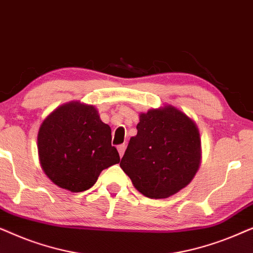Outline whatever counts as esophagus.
I'll return each instance as SVG.
<instances>
[{"instance_id": "esophagus-1", "label": "esophagus", "mask_w": 253, "mask_h": 253, "mask_svg": "<svg viewBox=\"0 0 253 253\" xmlns=\"http://www.w3.org/2000/svg\"><path fill=\"white\" fill-rule=\"evenodd\" d=\"M126 144H121V145H119V146H117V151H119L120 157H123L124 152H126Z\"/></svg>"}]
</instances>
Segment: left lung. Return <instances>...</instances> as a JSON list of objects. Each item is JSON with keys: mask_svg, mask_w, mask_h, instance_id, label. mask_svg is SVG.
<instances>
[{"mask_svg": "<svg viewBox=\"0 0 253 253\" xmlns=\"http://www.w3.org/2000/svg\"><path fill=\"white\" fill-rule=\"evenodd\" d=\"M121 168L134 188L152 199L168 198L184 189L202 161V141L195 121L171 105L139 115Z\"/></svg>", "mask_w": 253, "mask_h": 253, "instance_id": "1", "label": "left lung"}]
</instances>
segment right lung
<instances>
[{"instance_id": "obj_1", "label": "right lung", "mask_w": 253, "mask_h": 253, "mask_svg": "<svg viewBox=\"0 0 253 253\" xmlns=\"http://www.w3.org/2000/svg\"><path fill=\"white\" fill-rule=\"evenodd\" d=\"M38 153L47 177L71 192L89 189L103 169L120 162L110 126L94 106L81 101L64 103L43 120Z\"/></svg>"}]
</instances>
